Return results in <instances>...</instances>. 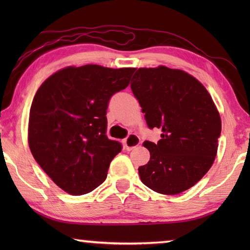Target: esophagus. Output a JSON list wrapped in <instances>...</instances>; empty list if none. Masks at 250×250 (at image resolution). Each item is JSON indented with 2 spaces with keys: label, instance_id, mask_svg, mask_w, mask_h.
Masks as SVG:
<instances>
[{
  "label": "esophagus",
  "instance_id": "1",
  "mask_svg": "<svg viewBox=\"0 0 250 250\" xmlns=\"http://www.w3.org/2000/svg\"><path fill=\"white\" fill-rule=\"evenodd\" d=\"M124 143H125V150L131 151L132 149H134V147H137L139 145H140L141 140L137 134L131 133V134L128 135V137H126V139H125Z\"/></svg>",
  "mask_w": 250,
  "mask_h": 250
}]
</instances>
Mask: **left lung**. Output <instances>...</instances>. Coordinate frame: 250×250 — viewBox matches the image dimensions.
<instances>
[{
  "instance_id": "obj_1",
  "label": "left lung",
  "mask_w": 250,
  "mask_h": 250,
  "mask_svg": "<svg viewBox=\"0 0 250 250\" xmlns=\"http://www.w3.org/2000/svg\"><path fill=\"white\" fill-rule=\"evenodd\" d=\"M131 89L150 129L162 130L158 143L145 141L150 161L138 168L154 192L175 195L195 185L213 166L222 120L209 92L184 70L139 68Z\"/></svg>"
}]
</instances>
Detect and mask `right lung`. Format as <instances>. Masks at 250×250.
Wrapping results in <instances>:
<instances>
[{"label":"right lung","mask_w":250,"mask_h":250,"mask_svg":"<svg viewBox=\"0 0 250 250\" xmlns=\"http://www.w3.org/2000/svg\"><path fill=\"white\" fill-rule=\"evenodd\" d=\"M135 68L68 66L41 84L29 110L28 146L40 167L62 191L82 195L107 177L121 151L109 140L107 108L128 87Z\"/></svg>","instance_id":"obj_1"}]
</instances>
